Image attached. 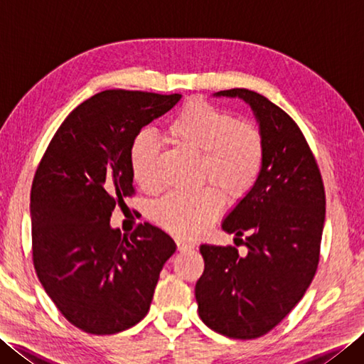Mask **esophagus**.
Segmentation results:
<instances>
[{
  "instance_id": "1",
  "label": "esophagus",
  "mask_w": 364,
  "mask_h": 364,
  "mask_svg": "<svg viewBox=\"0 0 364 364\" xmlns=\"http://www.w3.org/2000/svg\"><path fill=\"white\" fill-rule=\"evenodd\" d=\"M194 249V244L191 242H184V241H176V250L180 253H184L186 250Z\"/></svg>"
}]
</instances>
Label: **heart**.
Here are the masks:
<instances>
[{"label":"heart","mask_w":364,"mask_h":364,"mask_svg":"<svg viewBox=\"0 0 364 364\" xmlns=\"http://www.w3.org/2000/svg\"><path fill=\"white\" fill-rule=\"evenodd\" d=\"M164 139L175 150L198 156L197 181L205 188L164 197L151 218L167 233L194 239L219 218L223 197L237 203L253 191L264 164V137L253 123L237 122L205 100H191L170 120ZM158 154L156 137L139 131L129 145V167L137 186L149 194L158 191Z\"/></svg>","instance_id":"b5f03b06"}]
</instances>
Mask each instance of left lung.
Returning a JSON list of instances; mask_svg holds the SVG:
<instances>
[{
	"instance_id": "obj_1",
	"label": "left lung",
	"mask_w": 364,
	"mask_h": 364,
	"mask_svg": "<svg viewBox=\"0 0 364 364\" xmlns=\"http://www.w3.org/2000/svg\"><path fill=\"white\" fill-rule=\"evenodd\" d=\"M218 95L239 97L252 106L266 154L253 191L222 225L247 247V255L231 245H200L205 270L196 299L208 327L228 338L255 339L275 328L313 282L326 191L310 145L289 114L249 89Z\"/></svg>"
}]
</instances>
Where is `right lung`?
I'll return each instance as SVG.
<instances>
[{"label": "right lung", "instance_id": "right-lung-1", "mask_svg": "<svg viewBox=\"0 0 364 364\" xmlns=\"http://www.w3.org/2000/svg\"><path fill=\"white\" fill-rule=\"evenodd\" d=\"M180 94L109 89L67 115L38 162L31 188L33 261L43 289L75 327L114 335L141 322L175 244L139 223L112 230L115 205L134 197L129 145Z\"/></svg>", "mask_w": 364, "mask_h": 364}]
</instances>
